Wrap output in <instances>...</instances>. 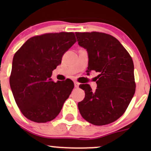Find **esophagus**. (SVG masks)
<instances>
[{"label":"esophagus","mask_w":151,"mask_h":151,"mask_svg":"<svg viewBox=\"0 0 151 151\" xmlns=\"http://www.w3.org/2000/svg\"><path fill=\"white\" fill-rule=\"evenodd\" d=\"M74 86H75V87H79V82H77V81H74Z\"/></svg>","instance_id":"1"}]
</instances>
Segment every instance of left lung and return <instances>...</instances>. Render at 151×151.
Wrapping results in <instances>:
<instances>
[{"label":"left lung","mask_w":151,"mask_h":151,"mask_svg":"<svg viewBox=\"0 0 151 151\" xmlns=\"http://www.w3.org/2000/svg\"><path fill=\"white\" fill-rule=\"evenodd\" d=\"M78 44L89 55L87 72L95 71L97 88L79 85L85 97L78 103L81 116L96 126L119 119L129 106L136 91L134 66L131 55L111 35L99 32H76Z\"/></svg>","instance_id":"obj_1"}]
</instances>
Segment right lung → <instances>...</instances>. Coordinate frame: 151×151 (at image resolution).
Segmentation results:
<instances>
[{
	"label": "right lung",
	"instance_id": "1",
	"mask_svg": "<svg viewBox=\"0 0 151 151\" xmlns=\"http://www.w3.org/2000/svg\"><path fill=\"white\" fill-rule=\"evenodd\" d=\"M77 42L74 32H52L30 37L13 57L10 85L21 113L29 120L46 123L60 114L74 84L54 82L52 71Z\"/></svg>",
	"mask_w": 151,
	"mask_h": 151
}]
</instances>
